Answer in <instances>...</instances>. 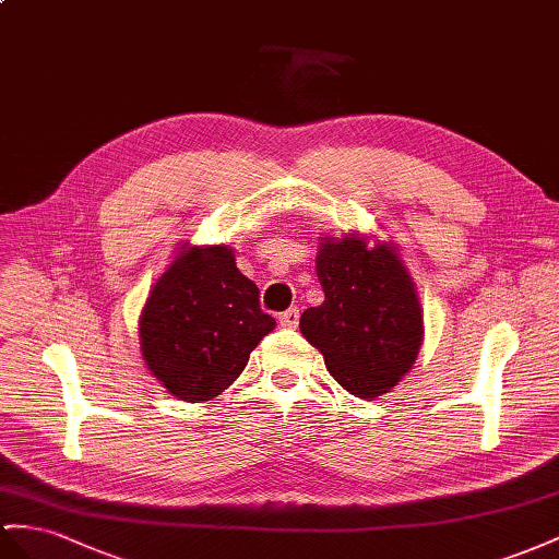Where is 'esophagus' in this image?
Returning <instances> with one entry per match:
<instances>
[{
    "label": "esophagus",
    "instance_id": "1",
    "mask_svg": "<svg viewBox=\"0 0 559 559\" xmlns=\"http://www.w3.org/2000/svg\"><path fill=\"white\" fill-rule=\"evenodd\" d=\"M278 323H281L283 328H297V323H299V309H297V307H290L288 311H283L281 317H278Z\"/></svg>",
    "mask_w": 559,
    "mask_h": 559
}]
</instances>
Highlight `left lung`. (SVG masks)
Returning <instances> with one entry per match:
<instances>
[{
	"label": "left lung",
	"mask_w": 559,
	"mask_h": 559,
	"mask_svg": "<svg viewBox=\"0 0 559 559\" xmlns=\"http://www.w3.org/2000/svg\"><path fill=\"white\" fill-rule=\"evenodd\" d=\"M323 305L309 307L299 331L347 392L373 399L413 366L423 313L406 266L390 246L368 250L359 238L323 240L317 257Z\"/></svg>",
	"instance_id": "8db88e82"
}]
</instances>
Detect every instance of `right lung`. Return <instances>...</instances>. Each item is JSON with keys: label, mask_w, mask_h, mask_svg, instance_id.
I'll use <instances>...</instances> for the list:
<instances>
[{"label": "right lung", "mask_w": 559, "mask_h": 559, "mask_svg": "<svg viewBox=\"0 0 559 559\" xmlns=\"http://www.w3.org/2000/svg\"><path fill=\"white\" fill-rule=\"evenodd\" d=\"M141 352L151 373L181 402H207L248 366L274 331L260 288L226 246L189 248L153 285L141 313Z\"/></svg>", "instance_id": "add662e5"}]
</instances>
